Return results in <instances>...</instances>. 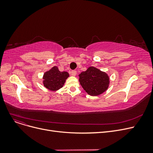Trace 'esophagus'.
<instances>
[{
  "instance_id": "34e87169",
  "label": "esophagus",
  "mask_w": 153,
  "mask_h": 153,
  "mask_svg": "<svg viewBox=\"0 0 153 153\" xmlns=\"http://www.w3.org/2000/svg\"><path fill=\"white\" fill-rule=\"evenodd\" d=\"M76 74H77V71H76L72 70V71H71V75H72L73 76H75L76 75Z\"/></svg>"
}]
</instances>
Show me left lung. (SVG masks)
Returning a JSON list of instances; mask_svg holds the SVG:
<instances>
[{
    "mask_svg": "<svg viewBox=\"0 0 153 153\" xmlns=\"http://www.w3.org/2000/svg\"><path fill=\"white\" fill-rule=\"evenodd\" d=\"M79 82L88 94L95 96L107 89L109 77L105 72L94 67H90L79 74Z\"/></svg>",
    "mask_w": 153,
    "mask_h": 153,
    "instance_id": "obj_1",
    "label": "left lung"
}]
</instances>
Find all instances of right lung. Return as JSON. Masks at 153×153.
<instances>
[{
  "instance_id": "right-lung-1",
  "label": "right lung",
  "mask_w": 153,
  "mask_h": 153,
  "mask_svg": "<svg viewBox=\"0 0 153 153\" xmlns=\"http://www.w3.org/2000/svg\"><path fill=\"white\" fill-rule=\"evenodd\" d=\"M68 77L69 74L67 72H60L58 68L54 66L44 74L43 84L47 89L56 91L62 87Z\"/></svg>"
}]
</instances>
